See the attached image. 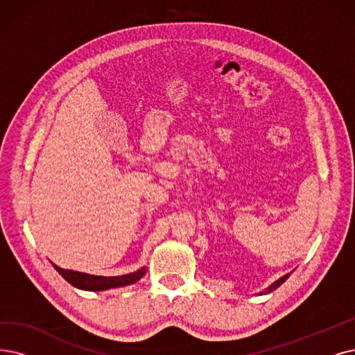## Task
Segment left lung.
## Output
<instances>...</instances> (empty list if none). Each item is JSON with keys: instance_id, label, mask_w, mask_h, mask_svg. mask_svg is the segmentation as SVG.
Listing matches in <instances>:
<instances>
[{"instance_id": "8db88e82", "label": "left lung", "mask_w": 355, "mask_h": 355, "mask_svg": "<svg viewBox=\"0 0 355 355\" xmlns=\"http://www.w3.org/2000/svg\"><path fill=\"white\" fill-rule=\"evenodd\" d=\"M290 275H291V274H286L284 277H281L279 279H277L275 282H272V284L269 286L268 288H265V291H261L259 294H268V293H272L274 290H277V288H278V287L282 284V282H286V279H287Z\"/></svg>"}]
</instances>
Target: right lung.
Returning a JSON list of instances; mask_svg holds the SVG:
<instances>
[{"instance_id": "right-lung-1", "label": "right lung", "mask_w": 355, "mask_h": 355, "mask_svg": "<svg viewBox=\"0 0 355 355\" xmlns=\"http://www.w3.org/2000/svg\"><path fill=\"white\" fill-rule=\"evenodd\" d=\"M53 268L58 271L64 279H67L71 286H74L81 290H87V291H103L109 288H116V287H123V286H131L134 282H137L139 278H143L146 274V266L131 274L126 275H118V277H102V275H90V274H84L78 271H71V269H64L60 268L58 265H55L51 262Z\"/></svg>"}]
</instances>
